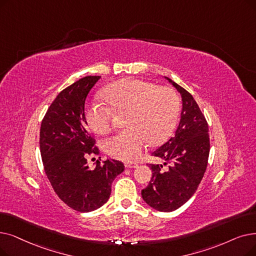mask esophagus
Segmentation results:
<instances>
[{
  "label": "esophagus",
  "mask_w": 256,
  "mask_h": 256,
  "mask_svg": "<svg viewBox=\"0 0 256 256\" xmlns=\"http://www.w3.org/2000/svg\"><path fill=\"white\" fill-rule=\"evenodd\" d=\"M124 165H126V168H135L138 166V164L135 163V162H126Z\"/></svg>",
  "instance_id": "1"
}]
</instances>
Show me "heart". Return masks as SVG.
I'll list each match as a JSON object with an SVG mask.
<instances>
[{"label": "heart", "mask_w": 256, "mask_h": 256, "mask_svg": "<svg viewBox=\"0 0 256 256\" xmlns=\"http://www.w3.org/2000/svg\"><path fill=\"white\" fill-rule=\"evenodd\" d=\"M104 96L108 104L95 98L88 106L84 117L94 132L104 135L112 126L114 113L126 112L128 128L104 142V150L112 157L136 160L148 143L158 146L172 135L180 108L179 97L172 88L124 78L108 86Z\"/></svg>", "instance_id": "obj_1"}]
</instances>
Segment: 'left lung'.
<instances>
[{
	"label": "left lung",
	"instance_id": "obj_1",
	"mask_svg": "<svg viewBox=\"0 0 256 256\" xmlns=\"http://www.w3.org/2000/svg\"><path fill=\"white\" fill-rule=\"evenodd\" d=\"M165 80L181 94V119L174 136L152 154L165 162L163 165L150 164L152 176L141 196L152 208L170 212L184 205L201 183L207 168L210 143L207 121L192 94L168 77ZM166 162L170 166L165 169Z\"/></svg>",
	"mask_w": 256,
	"mask_h": 256
}]
</instances>
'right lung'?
I'll return each instance as SVG.
<instances>
[{
	"label": "right lung",
	"instance_id": "1",
	"mask_svg": "<svg viewBox=\"0 0 256 256\" xmlns=\"http://www.w3.org/2000/svg\"><path fill=\"white\" fill-rule=\"evenodd\" d=\"M99 78L86 76L62 90L48 108L40 132L48 180L62 201L80 212H90L106 203L110 185L124 170V163L112 159L97 161L93 168L88 165V156L99 152L88 128L84 102Z\"/></svg>",
	"mask_w": 256,
	"mask_h": 256
}]
</instances>
